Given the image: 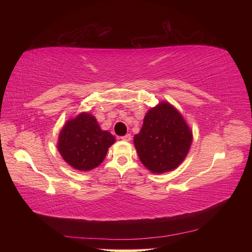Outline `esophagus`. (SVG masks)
Segmentation results:
<instances>
[{
    "label": "esophagus",
    "mask_w": 252,
    "mask_h": 252,
    "mask_svg": "<svg viewBox=\"0 0 252 252\" xmlns=\"http://www.w3.org/2000/svg\"><path fill=\"white\" fill-rule=\"evenodd\" d=\"M131 134H126V135H125V136H122L121 137V140L122 141H126V142H130L131 141Z\"/></svg>",
    "instance_id": "obj_1"
}]
</instances>
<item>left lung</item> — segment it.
<instances>
[{
  "instance_id": "8db88e82",
  "label": "left lung",
  "mask_w": 252,
  "mask_h": 252,
  "mask_svg": "<svg viewBox=\"0 0 252 252\" xmlns=\"http://www.w3.org/2000/svg\"><path fill=\"white\" fill-rule=\"evenodd\" d=\"M133 142L141 162L152 173L162 174L184 161L191 146L192 131L181 112L164 100L146 112Z\"/></svg>"
}]
</instances>
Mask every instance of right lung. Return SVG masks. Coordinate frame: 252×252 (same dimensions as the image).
<instances>
[{"label": "right lung", "mask_w": 252, "mask_h": 252, "mask_svg": "<svg viewBox=\"0 0 252 252\" xmlns=\"http://www.w3.org/2000/svg\"><path fill=\"white\" fill-rule=\"evenodd\" d=\"M115 142V136L101 130L93 115L80 112L62 127L57 149L70 167L79 171H90L104 161L108 148Z\"/></svg>", "instance_id": "1"}]
</instances>
